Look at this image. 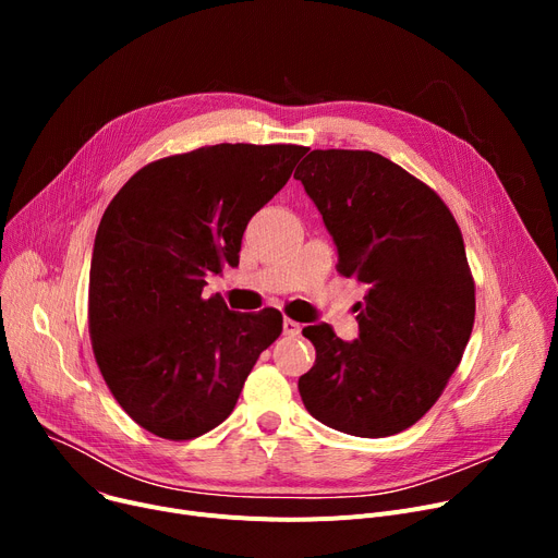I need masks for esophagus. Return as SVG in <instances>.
Returning <instances> with one entry per match:
<instances>
[{
  "mask_svg": "<svg viewBox=\"0 0 558 558\" xmlns=\"http://www.w3.org/2000/svg\"><path fill=\"white\" fill-rule=\"evenodd\" d=\"M301 324L299 320H294V318H284L282 320V330H284V335H289V337H296V335H301Z\"/></svg>",
  "mask_w": 558,
  "mask_h": 558,
  "instance_id": "obj_1",
  "label": "esophagus"
}]
</instances>
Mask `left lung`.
<instances>
[{
    "mask_svg": "<svg viewBox=\"0 0 558 558\" xmlns=\"http://www.w3.org/2000/svg\"><path fill=\"white\" fill-rule=\"evenodd\" d=\"M294 179L337 244V271L368 284L360 339L303 328L316 348L301 375L307 412L364 438L398 434L444 393L475 324L461 230L432 187L373 151L316 149Z\"/></svg>",
    "mask_w": 558,
    "mask_h": 558,
    "instance_id": "1",
    "label": "left lung"
}]
</instances>
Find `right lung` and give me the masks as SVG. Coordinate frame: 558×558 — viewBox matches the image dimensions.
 <instances>
[{"instance_id":"add662e5","label":"right lung","mask_w":558,"mask_h":558,"mask_svg":"<svg viewBox=\"0 0 558 558\" xmlns=\"http://www.w3.org/2000/svg\"><path fill=\"white\" fill-rule=\"evenodd\" d=\"M299 144H215L133 173L106 208L90 264L97 366L146 432L190 441L223 423L282 314L230 312L205 274L238 267L251 217L289 181Z\"/></svg>"}]
</instances>
